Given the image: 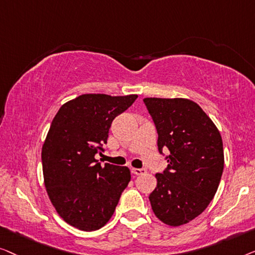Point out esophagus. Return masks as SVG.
<instances>
[{
  "label": "esophagus",
  "instance_id": "obj_1",
  "mask_svg": "<svg viewBox=\"0 0 255 255\" xmlns=\"http://www.w3.org/2000/svg\"><path fill=\"white\" fill-rule=\"evenodd\" d=\"M131 173L135 174V175H142L146 173V170L145 168H135V167H131Z\"/></svg>",
  "mask_w": 255,
  "mask_h": 255
}]
</instances>
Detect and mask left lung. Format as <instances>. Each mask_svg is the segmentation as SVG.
Segmentation results:
<instances>
[{
	"label": "left lung",
	"mask_w": 255,
	"mask_h": 255,
	"mask_svg": "<svg viewBox=\"0 0 255 255\" xmlns=\"http://www.w3.org/2000/svg\"><path fill=\"white\" fill-rule=\"evenodd\" d=\"M158 132V150H170L149 195L153 214L170 227L186 224L216 194L224 167L217 127L198 104L185 98H144Z\"/></svg>",
	"instance_id": "1"
}]
</instances>
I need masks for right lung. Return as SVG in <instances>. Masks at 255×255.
Here are the masks:
<instances>
[{
  "label": "right lung",
  "mask_w": 255,
  "mask_h": 255,
  "mask_svg": "<svg viewBox=\"0 0 255 255\" xmlns=\"http://www.w3.org/2000/svg\"><path fill=\"white\" fill-rule=\"evenodd\" d=\"M137 95L87 93L63 104L42 145V173L48 198L64 222L82 231L103 228L130 181L127 166L95 158L107 143L111 124Z\"/></svg>",
  "instance_id": "add662e5"
}]
</instances>
